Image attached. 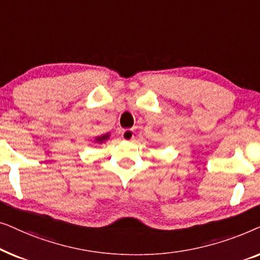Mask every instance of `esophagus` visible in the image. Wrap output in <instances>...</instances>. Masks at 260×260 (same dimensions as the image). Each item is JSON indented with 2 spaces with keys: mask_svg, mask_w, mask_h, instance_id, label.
Here are the masks:
<instances>
[{
  "mask_svg": "<svg viewBox=\"0 0 260 260\" xmlns=\"http://www.w3.org/2000/svg\"><path fill=\"white\" fill-rule=\"evenodd\" d=\"M122 138L124 141H133L135 138V133L131 129H125L122 131Z\"/></svg>",
  "mask_w": 260,
  "mask_h": 260,
  "instance_id": "obj_1",
  "label": "esophagus"
}]
</instances>
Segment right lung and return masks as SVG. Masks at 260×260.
Masks as SVG:
<instances>
[{"label":"right lung","mask_w":260,"mask_h":260,"mask_svg":"<svg viewBox=\"0 0 260 260\" xmlns=\"http://www.w3.org/2000/svg\"><path fill=\"white\" fill-rule=\"evenodd\" d=\"M109 137H110V134L108 133V134H105V135H102V136L95 137L94 138V142H95V143H103V142H104V141L109 140Z\"/></svg>","instance_id":"obj_1"}]
</instances>
